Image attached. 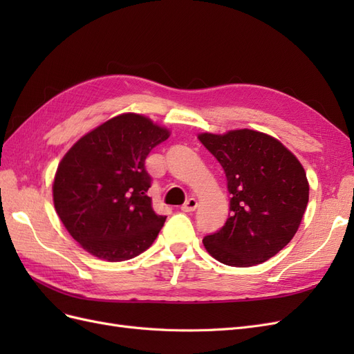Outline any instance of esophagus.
I'll list each match as a JSON object with an SVG mask.
<instances>
[{
    "label": "esophagus",
    "instance_id": "1",
    "mask_svg": "<svg viewBox=\"0 0 354 354\" xmlns=\"http://www.w3.org/2000/svg\"><path fill=\"white\" fill-rule=\"evenodd\" d=\"M196 208H198V201H196L195 198H189V199L185 202V205L181 207V211H185V212H194Z\"/></svg>",
    "mask_w": 354,
    "mask_h": 354
}]
</instances>
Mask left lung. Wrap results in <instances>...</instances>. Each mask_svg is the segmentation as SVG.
I'll list each match as a JSON object with an SVG mask.
<instances>
[{"label": "left lung", "instance_id": "8db88e82", "mask_svg": "<svg viewBox=\"0 0 354 354\" xmlns=\"http://www.w3.org/2000/svg\"><path fill=\"white\" fill-rule=\"evenodd\" d=\"M198 138L223 167L230 194L229 218L203 246L233 267L272 259L291 242L307 208L303 165L279 140L246 128Z\"/></svg>", "mask_w": 354, "mask_h": 354}]
</instances>
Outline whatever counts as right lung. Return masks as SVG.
<instances>
[{"label":"right lung","instance_id":"1","mask_svg":"<svg viewBox=\"0 0 354 354\" xmlns=\"http://www.w3.org/2000/svg\"><path fill=\"white\" fill-rule=\"evenodd\" d=\"M169 131L122 113L81 137L63 156L53 183L62 223L85 251L106 261L146 251L165 223L147 196L146 156Z\"/></svg>","mask_w":354,"mask_h":354}]
</instances>
